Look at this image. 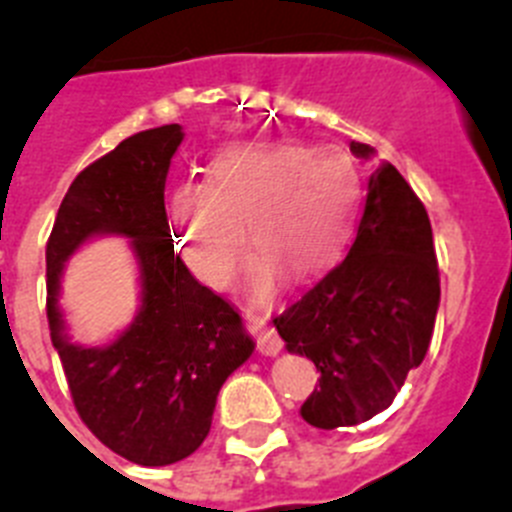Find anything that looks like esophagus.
Masks as SVG:
<instances>
[{
    "mask_svg": "<svg viewBox=\"0 0 512 512\" xmlns=\"http://www.w3.org/2000/svg\"><path fill=\"white\" fill-rule=\"evenodd\" d=\"M245 321H247V331L255 336L260 353H265V356H278V353L283 351V341H280V336L272 331L265 321H262L260 315L245 313Z\"/></svg>",
    "mask_w": 512,
    "mask_h": 512,
    "instance_id": "esophagus-1",
    "label": "esophagus"
}]
</instances>
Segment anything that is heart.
<instances>
[{
    "mask_svg": "<svg viewBox=\"0 0 512 512\" xmlns=\"http://www.w3.org/2000/svg\"><path fill=\"white\" fill-rule=\"evenodd\" d=\"M361 202L364 174L341 148L240 143L214 156L207 181L174 186L169 219L184 265L217 290L240 272L247 236L250 290L265 300L283 272L303 283L343 255Z\"/></svg>",
    "mask_w": 512,
    "mask_h": 512,
    "instance_id": "obj_1",
    "label": "heart"
}]
</instances>
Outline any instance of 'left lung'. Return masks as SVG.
Instances as JSON below:
<instances>
[{
  "mask_svg": "<svg viewBox=\"0 0 512 512\" xmlns=\"http://www.w3.org/2000/svg\"><path fill=\"white\" fill-rule=\"evenodd\" d=\"M351 154L376 151L351 141ZM439 308V267L427 209L389 164L369 179L346 260L275 318L290 353L321 371L300 417L318 429L356 427L391 407L427 356Z\"/></svg>",
  "mask_w": 512,
  "mask_h": 512,
  "instance_id": "obj_1",
  "label": "left lung"
}]
</instances>
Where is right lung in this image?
I'll list each match as a JSON object with an SVG mask.
<instances>
[{
    "instance_id": "obj_1",
    "label": "right lung",
    "mask_w": 512,
    "mask_h": 512,
    "mask_svg": "<svg viewBox=\"0 0 512 512\" xmlns=\"http://www.w3.org/2000/svg\"><path fill=\"white\" fill-rule=\"evenodd\" d=\"M179 123L128 136L80 171L47 240V321L73 404L116 455L164 467L197 450L212 427L227 376L255 351L240 313L197 283L171 245L164 186ZM100 233L132 240L142 270V308L105 347H78L64 333L61 267Z\"/></svg>"
}]
</instances>
